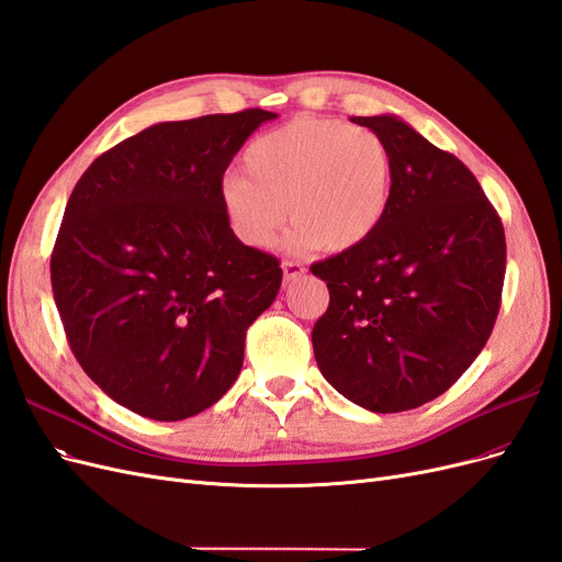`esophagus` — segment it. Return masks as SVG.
<instances>
[{
    "label": "esophagus",
    "mask_w": 562,
    "mask_h": 562,
    "mask_svg": "<svg viewBox=\"0 0 562 562\" xmlns=\"http://www.w3.org/2000/svg\"><path fill=\"white\" fill-rule=\"evenodd\" d=\"M282 273H284V282H292L296 278H301L305 273V268L299 261H284L282 263Z\"/></svg>",
    "instance_id": "34e87169"
}]
</instances>
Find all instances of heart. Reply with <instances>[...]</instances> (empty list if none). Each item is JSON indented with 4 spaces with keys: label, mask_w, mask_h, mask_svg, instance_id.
<instances>
[{
    "label": "heart",
    "mask_w": 562,
    "mask_h": 562,
    "mask_svg": "<svg viewBox=\"0 0 562 562\" xmlns=\"http://www.w3.org/2000/svg\"><path fill=\"white\" fill-rule=\"evenodd\" d=\"M245 175L222 182L226 222L247 247H266L284 226L289 249L348 251L369 240L392 203L394 158L369 128L299 116L249 144Z\"/></svg>",
    "instance_id": "b5f03b06"
}]
</instances>
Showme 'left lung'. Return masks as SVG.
<instances>
[{
  "mask_svg": "<svg viewBox=\"0 0 562 562\" xmlns=\"http://www.w3.org/2000/svg\"><path fill=\"white\" fill-rule=\"evenodd\" d=\"M350 121L387 142L392 203L369 240L311 266L329 286L313 350L346 400L400 413L437 400L491 338L506 268L504 228L460 158L394 114Z\"/></svg>",
  "mask_w": 562,
  "mask_h": 562,
  "instance_id": "left-lung-1",
  "label": "left lung"
}]
</instances>
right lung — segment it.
Listing matches in <instances>:
<instances>
[{"mask_svg": "<svg viewBox=\"0 0 562 562\" xmlns=\"http://www.w3.org/2000/svg\"><path fill=\"white\" fill-rule=\"evenodd\" d=\"M273 112L166 121L98 156L71 191L50 284L81 369L144 418L175 423L240 375L245 334L282 284L222 210L233 156Z\"/></svg>", "mask_w": 562, "mask_h": 562, "instance_id": "obj_1", "label": "right lung"}]
</instances>
